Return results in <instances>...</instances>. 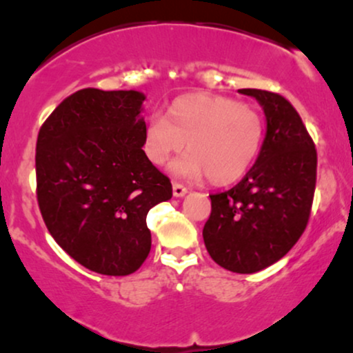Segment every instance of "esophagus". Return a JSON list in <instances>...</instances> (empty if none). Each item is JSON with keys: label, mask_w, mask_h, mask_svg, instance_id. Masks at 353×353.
<instances>
[{"label": "esophagus", "mask_w": 353, "mask_h": 353, "mask_svg": "<svg viewBox=\"0 0 353 353\" xmlns=\"http://www.w3.org/2000/svg\"><path fill=\"white\" fill-rule=\"evenodd\" d=\"M186 192H188V188L180 185V183H173V196L183 197Z\"/></svg>", "instance_id": "1"}]
</instances>
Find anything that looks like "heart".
<instances>
[{
    "label": "heart",
    "instance_id": "heart-1",
    "mask_svg": "<svg viewBox=\"0 0 353 353\" xmlns=\"http://www.w3.org/2000/svg\"><path fill=\"white\" fill-rule=\"evenodd\" d=\"M256 108L231 97L189 94L173 100L167 116H152L145 127L143 151L154 165H164L188 148L172 172L188 180L208 175L213 185H231L256 159L263 141Z\"/></svg>",
    "mask_w": 353,
    "mask_h": 353
}]
</instances>
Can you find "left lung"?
Instances as JSON below:
<instances>
[{
    "label": "left lung",
    "instance_id": "8db88e82",
    "mask_svg": "<svg viewBox=\"0 0 353 353\" xmlns=\"http://www.w3.org/2000/svg\"><path fill=\"white\" fill-rule=\"evenodd\" d=\"M239 92L263 106L265 137L242 181L210 196L212 213L202 236L214 263L253 274L282 259L303 236L315 192L316 151L285 97L259 89Z\"/></svg>",
    "mask_w": 353,
    "mask_h": 353
}]
</instances>
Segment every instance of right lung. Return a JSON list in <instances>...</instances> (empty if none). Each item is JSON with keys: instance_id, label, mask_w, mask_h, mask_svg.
I'll list each match as a JSON object with an SVG mask.
<instances>
[{"instance_id": "1", "label": "right lung", "mask_w": 353, "mask_h": 353, "mask_svg": "<svg viewBox=\"0 0 353 353\" xmlns=\"http://www.w3.org/2000/svg\"><path fill=\"white\" fill-rule=\"evenodd\" d=\"M145 94L83 89L39 129L37 194L50 236L81 265L129 275L151 250L146 214L172 183L143 146Z\"/></svg>"}]
</instances>
